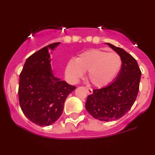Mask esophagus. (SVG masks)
I'll use <instances>...</instances> for the list:
<instances>
[{"instance_id":"1","label":"esophagus","mask_w":155,"mask_h":155,"mask_svg":"<svg viewBox=\"0 0 155 155\" xmlns=\"http://www.w3.org/2000/svg\"><path fill=\"white\" fill-rule=\"evenodd\" d=\"M85 89H86V90H87V93H88V94H92V93H93L92 89H91V88H89V87H86Z\"/></svg>"}]
</instances>
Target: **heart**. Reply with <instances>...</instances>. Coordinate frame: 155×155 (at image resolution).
Instances as JSON below:
<instances>
[{
  "label": "heart",
  "instance_id": "1",
  "mask_svg": "<svg viewBox=\"0 0 155 155\" xmlns=\"http://www.w3.org/2000/svg\"><path fill=\"white\" fill-rule=\"evenodd\" d=\"M122 66L118 54L108 53L102 50L93 49L84 52L70 60L65 68V76L68 82L75 84L88 71V79L92 85L102 87L115 79Z\"/></svg>",
  "mask_w": 155,
  "mask_h": 155
}]
</instances>
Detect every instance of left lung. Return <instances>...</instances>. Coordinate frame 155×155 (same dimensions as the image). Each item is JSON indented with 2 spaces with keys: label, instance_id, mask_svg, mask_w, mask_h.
Listing matches in <instances>:
<instances>
[{
  "label": "left lung",
  "instance_id": "obj_1",
  "mask_svg": "<svg viewBox=\"0 0 155 155\" xmlns=\"http://www.w3.org/2000/svg\"><path fill=\"white\" fill-rule=\"evenodd\" d=\"M120 55L122 66L114 81L107 87L94 89L87 97L86 109L102 121L118 120L131 109L137 99L141 72L134 58L120 48L105 43Z\"/></svg>",
  "mask_w": 155,
  "mask_h": 155
}]
</instances>
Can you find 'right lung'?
Listing matches in <instances>:
<instances>
[{
  "mask_svg": "<svg viewBox=\"0 0 155 155\" xmlns=\"http://www.w3.org/2000/svg\"><path fill=\"white\" fill-rule=\"evenodd\" d=\"M60 44H50L32 54L19 76L20 107L29 120L40 126H50L60 118L65 100L76 89L56 77L52 70L50 52Z\"/></svg>",
  "mask_w": 155,
  "mask_h": 155,
  "instance_id": "obj_1",
  "label": "right lung"
}]
</instances>
